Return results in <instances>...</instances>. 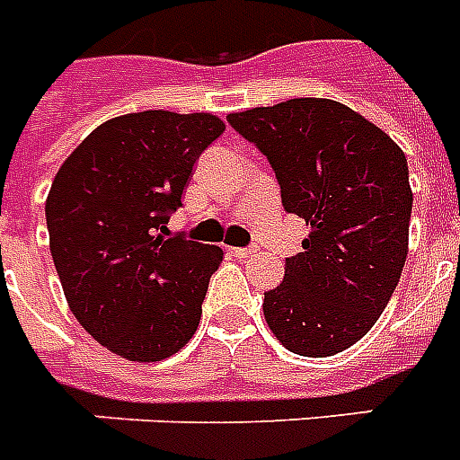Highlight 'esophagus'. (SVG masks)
Here are the masks:
<instances>
[{"label": "esophagus", "instance_id": "obj_1", "mask_svg": "<svg viewBox=\"0 0 460 460\" xmlns=\"http://www.w3.org/2000/svg\"><path fill=\"white\" fill-rule=\"evenodd\" d=\"M231 252L236 257H252L257 252L255 245H250V248H231Z\"/></svg>", "mask_w": 460, "mask_h": 460}]
</instances>
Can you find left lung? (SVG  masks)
Segmentation results:
<instances>
[{
  "mask_svg": "<svg viewBox=\"0 0 460 460\" xmlns=\"http://www.w3.org/2000/svg\"><path fill=\"white\" fill-rule=\"evenodd\" d=\"M229 125L267 155L283 208L309 224L281 286L264 293V319L300 357L342 352L383 314L409 255L404 151L331 99L250 108Z\"/></svg>",
  "mask_w": 460,
  "mask_h": 460,
  "instance_id": "obj_1",
  "label": "left lung"
}]
</instances>
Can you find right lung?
<instances>
[{
  "mask_svg": "<svg viewBox=\"0 0 460 460\" xmlns=\"http://www.w3.org/2000/svg\"><path fill=\"white\" fill-rule=\"evenodd\" d=\"M217 115L127 113L70 153L47 196L49 248L70 312L129 361H160L193 338L222 248L170 236Z\"/></svg>",
  "mask_w": 460,
  "mask_h": 460,
  "instance_id": "right-lung-1",
  "label": "right lung"
}]
</instances>
